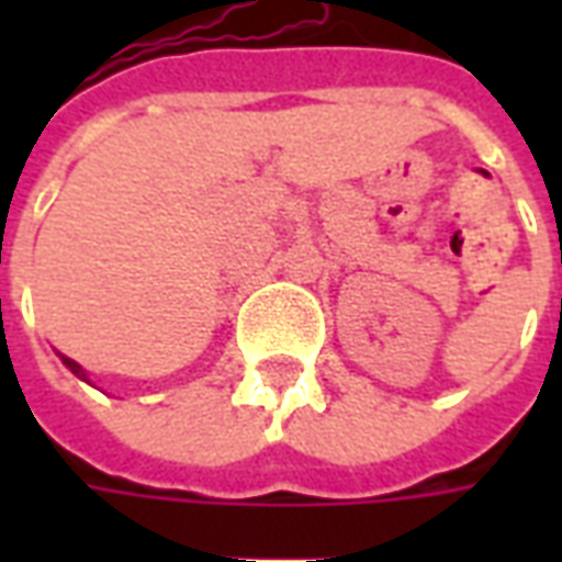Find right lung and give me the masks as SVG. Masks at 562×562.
Here are the masks:
<instances>
[{
    "instance_id": "right-lung-1",
    "label": "right lung",
    "mask_w": 562,
    "mask_h": 562,
    "mask_svg": "<svg viewBox=\"0 0 562 562\" xmlns=\"http://www.w3.org/2000/svg\"><path fill=\"white\" fill-rule=\"evenodd\" d=\"M59 358H63V364H66L68 370H71V373H75V376L83 379V382H90V379H87V370H83V367H80L78 361H71V358H66V355H59Z\"/></svg>"
}]
</instances>
